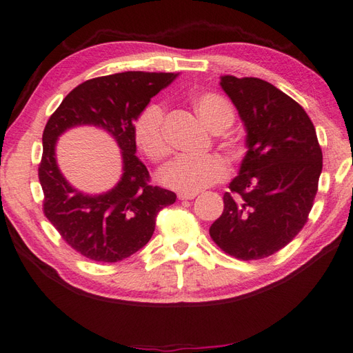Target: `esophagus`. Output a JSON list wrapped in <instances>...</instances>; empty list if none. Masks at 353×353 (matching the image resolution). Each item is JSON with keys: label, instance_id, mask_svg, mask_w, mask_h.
<instances>
[{"label": "esophagus", "instance_id": "esophagus-1", "mask_svg": "<svg viewBox=\"0 0 353 353\" xmlns=\"http://www.w3.org/2000/svg\"><path fill=\"white\" fill-rule=\"evenodd\" d=\"M195 196H196L195 192H180L179 200H192V199H195Z\"/></svg>", "mask_w": 353, "mask_h": 353}]
</instances>
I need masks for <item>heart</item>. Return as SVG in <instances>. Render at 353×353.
Returning a JSON list of instances; mask_svg holds the SVG:
<instances>
[{"label": "heart", "instance_id": "heart-1", "mask_svg": "<svg viewBox=\"0 0 353 353\" xmlns=\"http://www.w3.org/2000/svg\"><path fill=\"white\" fill-rule=\"evenodd\" d=\"M191 105L204 125L216 134L219 149L228 159L236 161L245 153L243 139L230 130L234 110L232 103L216 93L204 92L192 96ZM135 139L139 149L153 162L162 161L170 153L165 130V110L158 103H149L135 120ZM227 177L224 161L216 154L206 157H180L161 171L162 183L180 192H199L223 182Z\"/></svg>", "mask_w": 353, "mask_h": 353}]
</instances>
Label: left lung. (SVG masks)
Masks as SVG:
<instances>
[{"instance_id":"8db88e82","label":"left lung","mask_w":353,"mask_h":353,"mask_svg":"<svg viewBox=\"0 0 353 353\" xmlns=\"http://www.w3.org/2000/svg\"><path fill=\"white\" fill-rule=\"evenodd\" d=\"M221 87L247 128L248 152L209 234L234 259H265L307 224L322 173V149L305 110L268 81L227 75Z\"/></svg>"}]
</instances>
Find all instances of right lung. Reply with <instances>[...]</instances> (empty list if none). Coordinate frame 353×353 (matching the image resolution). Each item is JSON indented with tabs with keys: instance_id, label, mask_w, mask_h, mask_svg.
<instances>
[{
	"instance_id": "add662e5",
	"label": "right lung",
	"mask_w": 353,
	"mask_h": 353,
	"mask_svg": "<svg viewBox=\"0 0 353 353\" xmlns=\"http://www.w3.org/2000/svg\"><path fill=\"white\" fill-rule=\"evenodd\" d=\"M176 77L177 73L123 72L88 79L73 88L49 117L39 163L43 214L81 256L99 263L130 257L150 241L158 212L176 201L174 192L150 183L149 171L135 157L134 126L152 97ZM79 124L105 128L122 149L121 182L101 196L77 192L56 167V138Z\"/></svg>"
}]
</instances>
